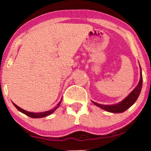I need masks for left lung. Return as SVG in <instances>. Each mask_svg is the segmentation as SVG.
<instances>
[{"label": "left lung", "instance_id": "obj_1", "mask_svg": "<svg viewBox=\"0 0 151 151\" xmlns=\"http://www.w3.org/2000/svg\"><path fill=\"white\" fill-rule=\"evenodd\" d=\"M142 72H140V80L139 82V84H137V86L134 88V90L124 100L122 101L121 102L118 103V104H114V105H104V104H98V103H94L96 106H98L100 108H102L104 110H106L109 112L111 113H122L126 110H127L129 107H131L134 103L135 102V101L137 100V99L139 97L140 92L142 90Z\"/></svg>", "mask_w": 151, "mask_h": 151}]
</instances>
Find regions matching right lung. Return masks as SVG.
<instances>
[{
  "label": "right lung",
  "mask_w": 151,
  "mask_h": 151,
  "mask_svg": "<svg viewBox=\"0 0 151 151\" xmlns=\"http://www.w3.org/2000/svg\"><path fill=\"white\" fill-rule=\"evenodd\" d=\"M62 100H63V98L61 99V100L60 101V102L58 104V106L54 108L53 109H51L50 111H45V112H42V113H32V112H28V111H27L25 110H23V109L20 108L19 106H18L17 105L14 104L13 103V104L15 106V107L16 109H18V111H20V112L23 113L24 114H25L27 115V116L30 117H33V118H40V117H44L45 116H47V115L51 114V113L54 112V111L56 110L57 108H58V106H60V103L62 102Z\"/></svg>",
  "instance_id": "obj_1"
}]
</instances>
